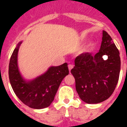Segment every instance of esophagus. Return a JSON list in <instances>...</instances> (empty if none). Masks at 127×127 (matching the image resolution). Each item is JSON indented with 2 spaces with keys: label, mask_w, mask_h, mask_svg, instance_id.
Returning a JSON list of instances; mask_svg holds the SVG:
<instances>
[{
  "label": "esophagus",
  "mask_w": 127,
  "mask_h": 127,
  "mask_svg": "<svg viewBox=\"0 0 127 127\" xmlns=\"http://www.w3.org/2000/svg\"><path fill=\"white\" fill-rule=\"evenodd\" d=\"M74 67V66L72 64H68V69H69V71L70 72L71 69Z\"/></svg>",
  "instance_id": "1"
}]
</instances>
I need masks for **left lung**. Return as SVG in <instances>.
Masks as SVG:
<instances>
[{
	"mask_svg": "<svg viewBox=\"0 0 127 127\" xmlns=\"http://www.w3.org/2000/svg\"><path fill=\"white\" fill-rule=\"evenodd\" d=\"M108 59H104V55ZM71 73L75 78L76 90L86 103H99L106 100L116 88L121 69L119 52L112 38L103 31L98 53L93 56L85 53L75 59Z\"/></svg>",
	"mask_w": 127,
	"mask_h": 127,
	"instance_id": "8db88e82",
	"label": "left lung"
}]
</instances>
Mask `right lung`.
Here are the masks:
<instances>
[{"label":"right lung","mask_w":127,"mask_h":127,"mask_svg":"<svg viewBox=\"0 0 127 127\" xmlns=\"http://www.w3.org/2000/svg\"><path fill=\"white\" fill-rule=\"evenodd\" d=\"M22 43L17 45L10 60L8 75L12 88L16 96L31 108L47 107L54 100L62 80L69 73L68 64L65 63L51 66L41 75L26 80L21 75L18 65V53Z\"/></svg>","instance_id":"right-lung-1"}]
</instances>
